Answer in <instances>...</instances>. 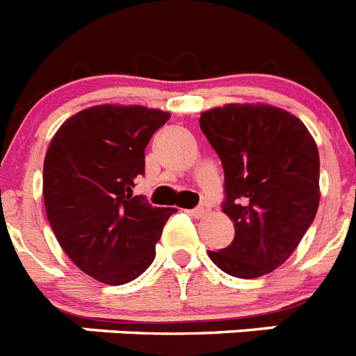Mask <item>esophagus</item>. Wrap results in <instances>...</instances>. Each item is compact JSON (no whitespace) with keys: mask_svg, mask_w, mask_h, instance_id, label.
Wrapping results in <instances>:
<instances>
[{"mask_svg":"<svg viewBox=\"0 0 356 356\" xmlns=\"http://www.w3.org/2000/svg\"><path fill=\"white\" fill-rule=\"evenodd\" d=\"M207 205H198V207H195V209L193 211H189L191 214H193V216H196V218H202V216H204V214H207Z\"/></svg>","mask_w":356,"mask_h":356,"instance_id":"esophagus-1","label":"esophagus"}]
</instances>
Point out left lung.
Here are the masks:
<instances>
[{
  "label": "left lung",
  "mask_w": 356,
  "mask_h": 356,
  "mask_svg": "<svg viewBox=\"0 0 356 356\" xmlns=\"http://www.w3.org/2000/svg\"><path fill=\"white\" fill-rule=\"evenodd\" d=\"M224 167L222 209L234 240L209 251L231 277L258 278L286 262L318 209V149L300 120L271 105H224L200 116Z\"/></svg>",
  "instance_id": "1"
}]
</instances>
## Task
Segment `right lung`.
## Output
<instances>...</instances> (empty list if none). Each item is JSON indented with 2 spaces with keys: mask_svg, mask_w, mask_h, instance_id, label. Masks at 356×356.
Instances as JSON below:
<instances>
[{
  "mask_svg": "<svg viewBox=\"0 0 356 356\" xmlns=\"http://www.w3.org/2000/svg\"><path fill=\"white\" fill-rule=\"evenodd\" d=\"M169 113L140 105H98L67 120L43 163L49 224L67 257L108 286L151 266L161 229L175 211L132 195L145 172V147Z\"/></svg>",
  "mask_w": 356,
  "mask_h": 356,
  "instance_id": "right-lung-1",
  "label": "right lung"
}]
</instances>
